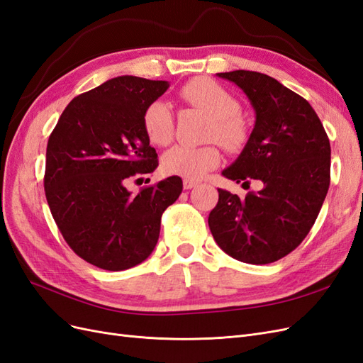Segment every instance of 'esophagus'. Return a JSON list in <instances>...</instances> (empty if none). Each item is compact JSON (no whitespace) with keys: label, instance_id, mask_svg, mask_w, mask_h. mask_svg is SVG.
Masks as SVG:
<instances>
[{"label":"esophagus","instance_id":"1","mask_svg":"<svg viewBox=\"0 0 363 363\" xmlns=\"http://www.w3.org/2000/svg\"><path fill=\"white\" fill-rule=\"evenodd\" d=\"M196 184H199V183L194 182V180H188V179L183 180V188H184V189H192V188H195Z\"/></svg>","mask_w":363,"mask_h":363}]
</instances>
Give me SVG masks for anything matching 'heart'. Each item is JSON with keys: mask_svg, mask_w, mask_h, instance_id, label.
Instances as JSON below:
<instances>
[{"mask_svg": "<svg viewBox=\"0 0 363 363\" xmlns=\"http://www.w3.org/2000/svg\"><path fill=\"white\" fill-rule=\"evenodd\" d=\"M179 98L212 118L207 133L208 140H216L230 152H238L247 145L250 127L239 115L238 100L221 84L207 77H199L180 87ZM144 128L152 144L167 145L174 133L171 107L163 101L151 103L144 112ZM219 160L221 152L213 144L204 147L175 145L163 155L162 168L169 175L199 180L218 167Z\"/></svg>", "mask_w": 363, "mask_h": 363, "instance_id": "obj_1", "label": "heart"}]
</instances>
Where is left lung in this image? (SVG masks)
Returning a JSON list of instances; mask_svg holds the SVG:
<instances>
[{
  "label": "left lung",
  "mask_w": 363,
  "mask_h": 363,
  "mask_svg": "<svg viewBox=\"0 0 363 363\" xmlns=\"http://www.w3.org/2000/svg\"><path fill=\"white\" fill-rule=\"evenodd\" d=\"M244 91L256 124L239 157L223 175L262 189L245 199L218 189L208 227L236 260L265 265L294 251L311 232L330 184V142L303 96L255 71L216 74Z\"/></svg>",
  "instance_id": "obj_1"
}]
</instances>
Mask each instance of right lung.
I'll list each match as a JSON object with an SVG mask.
<instances>
[{"instance_id": "right-lung-1", "label": "right lung", "mask_w": 363, "mask_h": 363, "mask_svg": "<svg viewBox=\"0 0 363 363\" xmlns=\"http://www.w3.org/2000/svg\"><path fill=\"white\" fill-rule=\"evenodd\" d=\"M168 87L133 75L107 80L75 96L50 135L43 188L51 215L75 255L101 269L144 262L162 213L182 194L177 175L136 195L125 188L127 179L157 168L144 112Z\"/></svg>"}]
</instances>
